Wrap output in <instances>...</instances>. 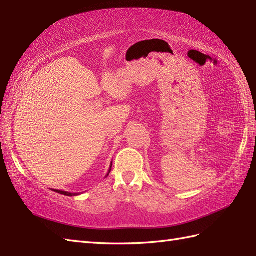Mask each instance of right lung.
<instances>
[{
  "mask_svg": "<svg viewBox=\"0 0 256 256\" xmlns=\"http://www.w3.org/2000/svg\"><path fill=\"white\" fill-rule=\"evenodd\" d=\"M111 167H112V162H111V165H110V170H108V174H106V176H108V174H110V172H111ZM52 192H58V194H60L68 196V197H72V196H78V194H79L78 192H62V190H56V189H54Z\"/></svg>",
  "mask_w": 256,
  "mask_h": 256,
  "instance_id": "1",
  "label": "right lung"
}]
</instances>
